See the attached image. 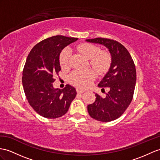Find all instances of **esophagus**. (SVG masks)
<instances>
[{"label": "esophagus", "instance_id": "obj_1", "mask_svg": "<svg viewBox=\"0 0 160 160\" xmlns=\"http://www.w3.org/2000/svg\"><path fill=\"white\" fill-rule=\"evenodd\" d=\"M77 92L78 93H83V92H85V90H84V89H81L79 88H77Z\"/></svg>", "mask_w": 160, "mask_h": 160}]
</instances>
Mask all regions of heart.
I'll return each mask as SVG.
<instances>
[{
  "instance_id": "heart-1",
  "label": "heart",
  "mask_w": 160,
  "mask_h": 160,
  "mask_svg": "<svg viewBox=\"0 0 160 160\" xmlns=\"http://www.w3.org/2000/svg\"><path fill=\"white\" fill-rule=\"evenodd\" d=\"M78 50L89 60L92 67L99 72L106 71L111 64V56L107 52H100V49L94 45L84 43L78 47ZM71 56V49L66 48L62 51L60 62L62 67H67ZM96 74L92 70H75L70 75L71 82L81 88L89 86L95 79Z\"/></svg>"
}]
</instances>
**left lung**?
<instances>
[{
	"label": "left lung",
	"instance_id": "8db88e82",
	"mask_svg": "<svg viewBox=\"0 0 160 160\" xmlns=\"http://www.w3.org/2000/svg\"><path fill=\"white\" fill-rule=\"evenodd\" d=\"M107 48L111 56L110 68L98 86L109 89L106 97L96 93V100L88 106L92 118L108 122L119 118L129 106L133 98L136 72L134 61L126 48L119 42L104 38L85 40Z\"/></svg>",
	"mask_w": 160,
	"mask_h": 160
}]
</instances>
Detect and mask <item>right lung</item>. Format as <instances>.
<instances>
[{"label": "right lung", "mask_w": 160, "mask_h": 160, "mask_svg": "<svg viewBox=\"0 0 160 160\" xmlns=\"http://www.w3.org/2000/svg\"><path fill=\"white\" fill-rule=\"evenodd\" d=\"M77 38L57 35L41 41L30 51L23 71L22 84L28 103L38 114L48 119L67 113L77 95L75 88L67 85L54 88V75L61 71L60 54Z\"/></svg>", "instance_id": "add662e5"}]
</instances>
